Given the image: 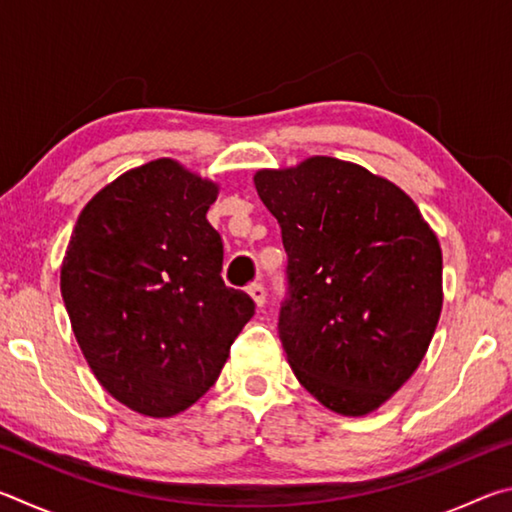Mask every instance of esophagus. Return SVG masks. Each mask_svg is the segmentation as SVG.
<instances>
[{"instance_id": "1", "label": "esophagus", "mask_w": 512, "mask_h": 512, "mask_svg": "<svg viewBox=\"0 0 512 512\" xmlns=\"http://www.w3.org/2000/svg\"><path fill=\"white\" fill-rule=\"evenodd\" d=\"M246 291L250 293V298L255 300L257 307H262L264 302H266V289H264L262 282H250L248 287H246Z\"/></svg>"}]
</instances>
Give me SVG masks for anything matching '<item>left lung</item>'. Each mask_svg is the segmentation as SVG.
<instances>
[{
  "label": "left lung",
  "instance_id": "obj_1",
  "mask_svg": "<svg viewBox=\"0 0 512 512\" xmlns=\"http://www.w3.org/2000/svg\"><path fill=\"white\" fill-rule=\"evenodd\" d=\"M282 228L287 296L277 332L320 404L366 415L427 352L443 309V253L409 196L359 164L316 155L257 171Z\"/></svg>",
  "mask_w": 512,
  "mask_h": 512
}]
</instances>
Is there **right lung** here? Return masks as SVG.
<instances>
[{
	"instance_id": "add662e5",
	"label": "right lung",
	"mask_w": 512,
	"mask_h": 512,
	"mask_svg": "<svg viewBox=\"0 0 512 512\" xmlns=\"http://www.w3.org/2000/svg\"><path fill=\"white\" fill-rule=\"evenodd\" d=\"M216 194L167 158L126 171L83 207L60 268L94 377L151 418L201 400L255 314L221 277L223 241L205 219Z\"/></svg>"
}]
</instances>
